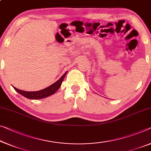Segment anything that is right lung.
I'll return each instance as SVG.
<instances>
[{
	"label": "right lung",
	"mask_w": 151,
	"mask_h": 151,
	"mask_svg": "<svg viewBox=\"0 0 151 151\" xmlns=\"http://www.w3.org/2000/svg\"><path fill=\"white\" fill-rule=\"evenodd\" d=\"M67 73L66 72L64 75H62L61 78H60L59 80H58L55 83H54L50 86L46 87L42 90H40V91H23V90L18 89L15 88V87H13V88L16 91H17L19 94H21L24 97H26L28 99H31V100H38V99H42L46 97H48V96L53 95V93H55L56 91H58V89L60 88V86H61L63 80L65 77Z\"/></svg>",
	"instance_id": "add662e5"
}]
</instances>
